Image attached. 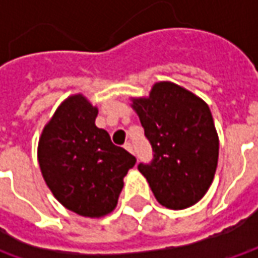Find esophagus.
Returning a JSON list of instances; mask_svg holds the SVG:
<instances>
[{
	"instance_id": "esophagus-1",
	"label": "esophagus",
	"mask_w": 258,
	"mask_h": 258,
	"mask_svg": "<svg viewBox=\"0 0 258 258\" xmlns=\"http://www.w3.org/2000/svg\"><path fill=\"white\" fill-rule=\"evenodd\" d=\"M123 146H124V149H126V151H129L131 154H134V146H132V144H131V142H126Z\"/></svg>"
}]
</instances>
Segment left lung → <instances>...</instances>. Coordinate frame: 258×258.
I'll return each mask as SVG.
<instances>
[{
	"label": "left lung",
	"instance_id": "8db88e82",
	"mask_svg": "<svg viewBox=\"0 0 258 258\" xmlns=\"http://www.w3.org/2000/svg\"><path fill=\"white\" fill-rule=\"evenodd\" d=\"M132 107L152 145L151 164H139L156 201L171 210L197 204L213 183L218 164V135L208 104L171 82L155 83Z\"/></svg>",
	"mask_w": 258,
	"mask_h": 258
}]
</instances>
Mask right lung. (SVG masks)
Returning a JSON list of instances; mask_svg holds the SVG:
<instances>
[{
  "label": "right lung",
  "mask_w": 258,
  "mask_h": 258,
  "mask_svg": "<svg viewBox=\"0 0 258 258\" xmlns=\"http://www.w3.org/2000/svg\"><path fill=\"white\" fill-rule=\"evenodd\" d=\"M97 107L83 94L60 104L38 141L37 158L55 200L73 213L99 218L112 213L136 158L112 144L94 120Z\"/></svg>",
  "instance_id": "obj_1"
}]
</instances>
